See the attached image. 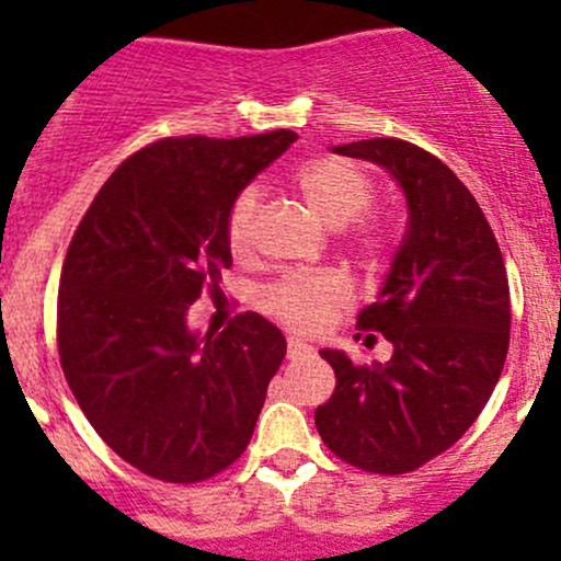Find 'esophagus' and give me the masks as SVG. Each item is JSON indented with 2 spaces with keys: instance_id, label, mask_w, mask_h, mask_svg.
<instances>
[{
  "instance_id": "1",
  "label": "esophagus",
  "mask_w": 561,
  "mask_h": 561,
  "mask_svg": "<svg viewBox=\"0 0 561 561\" xmlns=\"http://www.w3.org/2000/svg\"><path fill=\"white\" fill-rule=\"evenodd\" d=\"M304 355H312V347H309L307 342H301V339L290 336L287 339V358H304Z\"/></svg>"
}]
</instances>
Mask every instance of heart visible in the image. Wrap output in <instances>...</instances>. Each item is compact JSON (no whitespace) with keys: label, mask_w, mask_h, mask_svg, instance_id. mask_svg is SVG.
<instances>
[{"label":"heart","mask_w":561,"mask_h":561,"mask_svg":"<svg viewBox=\"0 0 561 561\" xmlns=\"http://www.w3.org/2000/svg\"><path fill=\"white\" fill-rule=\"evenodd\" d=\"M293 184L301 192L309 208L331 228H344L369 211L375 201V181L364 165L347 157H314L293 173ZM257 190H244L230 203L225 219V236L233 254H247L252 247L254 217H257ZM350 244L364 257L377 260L388 249V230L377 219H360L350 233ZM265 309L301 333H317L333 322L342 309L353 304L347 282L331 271L317 274H287L271 285L263 296Z\"/></svg>","instance_id":"b5f03b06"}]
</instances>
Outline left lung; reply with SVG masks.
<instances>
[{"mask_svg": "<svg viewBox=\"0 0 561 561\" xmlns=\"http://www.w3.org/2000/svg\"><path fill=\"white\" fill-rule=\"evenodd\" d=\"M333 151L386 168L410 217L380 298L358 314L360 331L382 333L393 355L355 366L322 350L336 388L314 423L342 461L404 474L456 445L500 380L511 344L505 260L472 192L426 149L371 138Z\"/></svg>", "mask_w": 561, "mask_h": 561, "instance_id": "1", "label": "left lung"}]
</instances>
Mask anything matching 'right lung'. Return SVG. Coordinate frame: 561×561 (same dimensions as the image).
<instances>
[{"mask_svg":"<svg viewBox=\"0 0 561 561\" xmlns=\"http://www.w3.org/2000/svg\"><path fill=\"white\" fill-rule=\"evenodd\" d=\"M298 135L162 138L83 214L59 279L61 371L103 443L144 474L201 483L247 450L287 342L241 312L197 339L186 309L233 265L230 203Z\"/></svg>","mask_w":561,"mask_h":561,"instance_id":"add662e5","label":"right lung"}]
</instances>
